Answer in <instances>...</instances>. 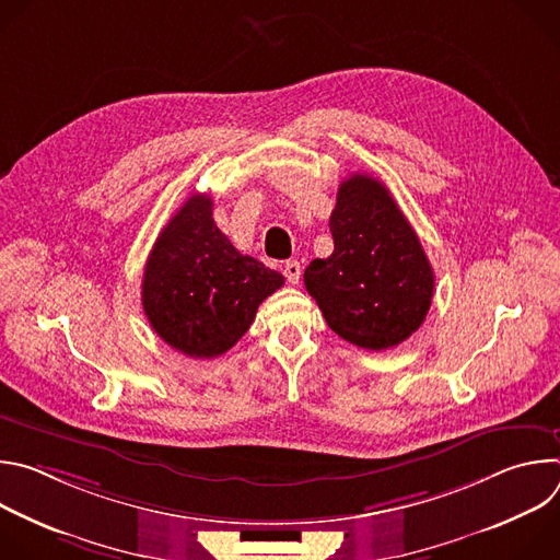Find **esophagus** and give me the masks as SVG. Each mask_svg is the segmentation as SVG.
<instances>
[{"label":"esophagus","instance_id":"34e87169","mask_svg":"<svg viewBox=\"0 0 560 560\" xmlns=\"http://www.w3.org/2000/svg\"><path fill=\"white\" fill-rule=\"evenodd\" d=\"M283 275H285L288 283H299V277H301V266H299V261H294V259L285 261Z\"/></svg>","mask_w":560,"mask_h":560}]
</instances>
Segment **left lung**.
<instances>
[{
  "mask_svg": "<svg viewBox=\"0 0 560 560\" xmlns=\"http://www.w3.org/2000/svg\"><path fill=\"white\" fill-rule=\"evenodd\" d=\"M335 253L314 259L305 290L326 324L363 350H387L421 328L434 272L389 190L370 175L341 182L330 214Z\"/></svg>",
  "mask_w": 560,
  "mask_h": 560,
  "instance_id": "obj_1",
  "label": "left lung"
}]
</instances>
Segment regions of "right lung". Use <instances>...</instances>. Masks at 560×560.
<instances>
[{
  "instance_id": "obj_1",
  "label": "right lung",
  "mask_w": 560,
  "mask_h": 560,
  "mask_svg": "<svg viewBox=\"0 0 560 560\" xmlns=\"http://www.w3.org/2000/svg\"><path fill=\"white\" fill-rule=\"evenodd\" d=\"M283 285L277 270L242 255L212 219V199L192 195L148 255L141 303L152 330L192 359L228 352L259 305Z\"/></svg>"
}]
</instances>
